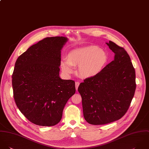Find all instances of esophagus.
Wrapping results in <instances>:
<instances>
[{"label": "esophagus", "instance_id": "1", "mask_svg": "<svg viewBox=\"0 0 149 149\" xmlns=\"http://www.w3.org/2000/svg\"><path fill=\"white\" fill-rule=\"evenodd\" d=\"M79 82H78V81H77V82H75V88H76V90H78V86H79Z\"/></svg>", "mask_w": 149, "mask_h": 149}]
</instances>
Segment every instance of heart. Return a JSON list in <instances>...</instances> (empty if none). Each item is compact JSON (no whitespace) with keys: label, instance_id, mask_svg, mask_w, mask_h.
<instances>
[{"label":"heart","instance_id":"1","mask_svg":"<svg viewBox=\"0 0 149 149\" xmlns=\"http://www.w3.org/2000/svg\"><path fill=\"white\" fill-rule=\"evenodd\" d=\"M109 57L106 52L97 46H89L70 52L68 59L61 61V70L65 74L74 72V65L79 66V72L84 78L98 74L107 65Z\"/></svg>","mask_w":149,"mask_h":149}]
</instances>
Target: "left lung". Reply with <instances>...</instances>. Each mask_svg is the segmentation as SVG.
Returning a JSON list of instances; mask_svg holds the SVG:
<instances>
[{"label":"left lung","instance_id":"8db88e82","mask_svg":"<svg viewBox=\"0 0 149 149\" xmlns=\"http://www.w3.org/2000/svg\"><path fill=\"white\" fill-rule=\"evenodd\" d=\"M106 44L114 52V60L98 74L85 79L78 89L84 118L93 125L121 119L128 109L136 89L135 71L130 56L115 42Z\"/></svg>","mask_w":149,"mask_h":149}]
</instances>
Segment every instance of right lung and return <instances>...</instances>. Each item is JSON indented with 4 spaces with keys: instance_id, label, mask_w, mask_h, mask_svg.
Returning a JSON list of instances; mask_svg holds the SVG:
<instances>
[{
    "instance_id": "obj_1",
    "label": "right lung",
    "mask_w": 149,
    "mask_h": 149,
    "mask_svg": "<svg viewBox=\"0 0 149 149\" xmlns=\"http://www.w3.org/2000/svg\"><path fill=\"white\" fill-rule=\"evenodd\" d=\"M68 38L47 37L29 47L17 60L12 75L16 105L30 122L40 126L59 123L75 82L59 77L61 50Z\"/></svg>"
}]
</instances>
